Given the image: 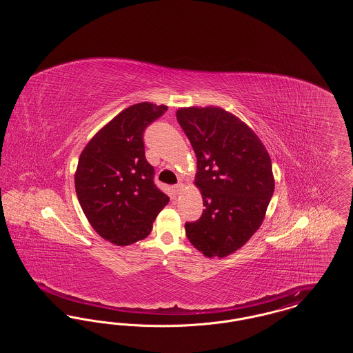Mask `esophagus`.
Wrapping results in <instances>:
<instances>
[{
    "label": "esophagus",
    "instance_id": "obj_1",
    "mask_svg": "<svg viewBox=\"0 0 353 353\" xmlns=\"http://www.w3.org/2000/svg\"><path fill=\"white\" fill-rule=\"evenodd\" d=\"M183 188H184V185L181 184V183H179V184H176L173 186V189H174L176 193H180V192L183 190Z\"/></svg>",
    "mask_w": 353,
    "mask_h": 353
}]
</instances>
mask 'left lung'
<instances>
[{
  "instance_id": "obj_1",
  "label": "left lung",
  "mask_w": 353,
  "mask_h": 353,
  "mask_svg": "<svg viewBox=\"0 0 353 353\" xmlns=\"http://www.w3.org/2000/svg\"><path fill=\"white\" fill-rule=\"evenodd\" d=\"M197 157L194 184L203 212L185 223L190 243L205 256L241 249L262 225L274 193L269 153L252 128L219 107L176 112Z\"/></svg>"
}]
</instances>
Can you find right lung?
Masks as SVG:
<instances>
[{"instance_id": "obj_1", "label": "right lung", "mask_w": 353, "mask_h": 353, "mask_svg": "<svg viewBox=\"0 0 353 353\" xmlns=\"http://www.w3.org/2000/svg\"><path fill=\"white\" fill-rule=\"evenodd\" d=\"M167 105L137 103L105 124L81 153L75 190L83 213L101 238L127 246L151 233L169 197L153 181L144 131Z\"/></svg>"}]
</instances>
